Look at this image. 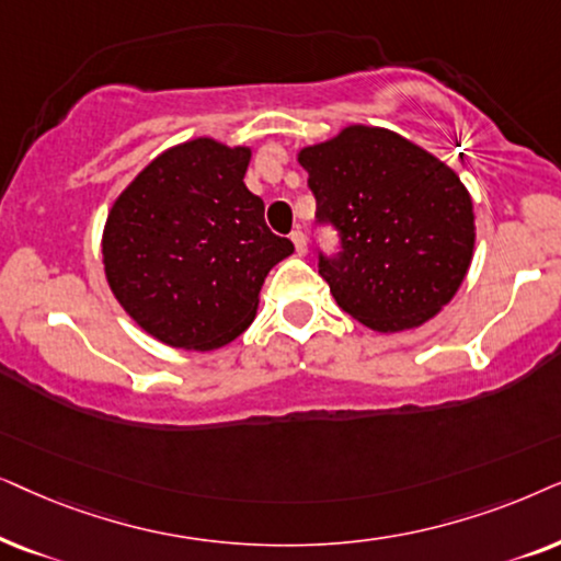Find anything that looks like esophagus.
I'll use <instances>...</instances> for the list:
<instances>
[{
  "instance_id": "esophagus-1",
  "label": "esophagus",
  "mask_w": 561,
  "mask_h": 561,
  "mask_svg": "<svg viewBox=\"0 0 561 561\" xmlns=\"http://www.w3.org/2000/svg\"><path fill=\"white\" fill-rule=\"evenodd\" d=\"M293 243H295V251H297V256H305V253H308V241H305V236L300 233V230H295L293 236Z\"/></svg>"
}]
</instances>
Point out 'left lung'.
<instances>
[{
  "mask_svg": "<svg viewBox=\"0 0 561 561\" xmlns=\"http://www.w3.org/2000/svg\"><path fill=\"white\" fill-rule=\"evenodd\" d=\"M318 218L341 230L320 276L341 310L377 333L428 323L454 300L474 256L472 194L449 163L400 133L346 125L305 146Z\"/></svg>",
  "mask_w": 561,
  "mask_h": 561,
  "instance_id": "left-lung-1",
  "label": "left lung"
}]
</instances>
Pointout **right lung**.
Listing matches in <instances>:
<instances>
[{"label": "right lung", "mask_w": 561, "mask_h": 561, "mask_svg": "<svg viewBox=\"0 0 561 561\" xmlns=\"http://www.w3.org/2000/svg\"><path fill=\"white\" fill-rule=\"evenodd\" d=\"M251 146L192 138L117 194L102 230L104 279L151 339L213 351L253 323L266 274L295 245L243 184Z\"/></svg>", "instance_id": "1"}]
</instances>
